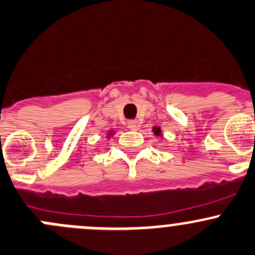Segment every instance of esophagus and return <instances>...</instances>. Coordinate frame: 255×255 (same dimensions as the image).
<instances>
[{"instance_id":"1","label":"esophagus","mask_w":255,"mask_h":255,"mask_svg":"<svg viewBox=\"0 0 255 255\" xmlns=\"http://www.w3.org/2000/svg\"><path fill=\"white\" fill-rule=\"evenodd\" d=\"M128 128H130V130H138V128H140V123H138L137 120H130V122L128 123Z\"/></svg>"}]
</instances>
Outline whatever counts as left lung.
I'll list each match as a JSON object with an SVG mask.
<instances>
[{
  "label": "left lung",
  "mask_w": 255,
  "mask_h": 255,
  "mask_svg": "<svg viewBox=\"0 0 255 255\" xmlns=\"http://www.w3.org/2000/svg\"><path fill=\"white\" fill-rule=\"evenodd\" d=\"M152 131L156 136H160V137H162V130H161L160 127H153Z\"/></svg>",
  "instance_id": "8db88e82"
}]
</instances>
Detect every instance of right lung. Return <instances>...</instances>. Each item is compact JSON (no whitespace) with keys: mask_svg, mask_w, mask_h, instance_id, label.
I'll return each instance as SVG.
<instances>
[{"mask_svg":"<svg viewBox=\"0 0 255 255\" xmlns=\"http://www.w3.org/2000/svg\"><path fill=\"white\" fill-rule=\"evenodd\" d=\"M114 135H115V131L114 130H109L107 132V135H105V137H107L108 140H110V137H113Z\"/></svg>","mask_w":255,"mask_h":255,"instance_id":"right-lung-1","label":"right lung"}]
</instances>
